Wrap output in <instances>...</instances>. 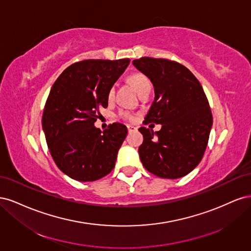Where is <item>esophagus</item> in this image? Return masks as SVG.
<instances>
[{"label": "esophagus", "mask_w": 251, "mask_h": 251, "mask_svg": "<svg viewBox=\"0 0 251 251\" xmlns=\"http://www.w3.org/2000/svg\"><path fill=\"white\" fill-rule=\"evenodd\" d=\"M126 127H127V131H128V132H133V131H136V130H137V127L134 126H132V125H127V126H126Z\"/></svg>", "instance_id": "1"}]
</instances>
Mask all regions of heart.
I'll return each instance as SVG.
<instances>
[{
  "mask_svg": "<svg viewBox=\"0 0 251 251\" xmlns=\"http://www.w3.org/2000/svg\"><path fill=\"white\" fill-rule=\"evenodd\" d=\"M128 80L133 85V87L136 89L137 92H140V91L147 86H150V80L148 79V77L146 75L142 74V73H133L132 75L128 76ZM114 94V89H111L110 92H109V98L113 97ZM120 116L124 117L126 119H132L133 116L131 115V113H128L127 111H121L120 112Z\"/></svg>",
  "mask_w": 251,
  "mask_h": 251,
  "instance_id": "heart-1",
  "label": "heart"
}]
</instances>
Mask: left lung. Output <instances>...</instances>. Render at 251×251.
<instances>
[{"mask_svg": "<svg viewBox=\"0 0 251 251\" xmlns=\"http://www.w3.org/2000/svg\"><path fill=\"white\" fill-rule=\"evenodd\" d=\"M133 65L150 78L155 91L143 124L162 126L155 133L139 128L140 160L157 177H183L200 163L207 147L212 115L206 95L195 75L174 60L141 57Z\"/></svg>", "mask_w": 251, "mask_h": 251, "instance_id": "obj_1", "label": "left lung"}]
</instances>
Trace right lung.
<instances>
[{
	"instance_id": "obj_1",
	"label": "right lung",
	"mask_w": 251,
	"mask_h": 251,
	"mask_svg": "<svg viewBox=\"0 0 251 251\" xmlns=\"http://www.w3.org/2000/svg\"><path fill=\"white\" fill-rule=\"evenodd\" d=\"M130 59H87L69 66L50 90L42 126L57 168L80 182L95 181L114 169L126 137L125 125L115 123L101 132L94 126L109 92Z\"/></svg>"
}]
</instances>
